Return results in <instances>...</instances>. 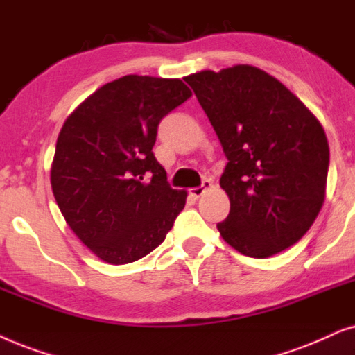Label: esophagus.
Segmentation results:
<instances>
[{
	"label": "esophagus",
	"instance_id": "obj_1",
	"mask_svg": "<svg viewBox=\"0 0 355 355\" xmlns=\"http://www.w3.org/2000/svg\"><path fill=\"white\" fill-rule=\"evenodd\" d=\"M212 187H214V185H212L211 180H205V182H202L201 187H193V188H190V193H191V196L200 198V196L205 195V193H206L207 190H211Z\"/></svg>",
	"mask_w": 355,
	"mask_h": 355
}]
</instances>
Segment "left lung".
<instances>
[{"mask_svg":"<svg viewBox=\"0 0 355 355\" xmlns=\"http://www.w3.org/2000/svg\"><path fill=\"white\" fill-rule=\"evenodd\" d=\"M229 162L220 188L225 243L269 258L304 237L324 202L329 146L318 118L279 79L252 64L185 76Z\"/></svg>","mask_w":355,"mask_h":355,"instance_id":"1","label":"left lung"}]
</instances>
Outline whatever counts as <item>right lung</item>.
Listing matches in <instances>:
<instances>
[{
  "mask_svg": "<svg viewBox=\"0 0 355 355\" xmlns=\"http://www.w3.org/2000/svg\"><path fill=\"white\" fill-rule=\"evenodd\" d=\"M191 97L182 79L128 74L103 84L66 118L50 182L66 224L108 264L157 248L185 207L153 148L162 118Z\"/></svg>",
  "mask_w": 355,
  "mask_h": 355,
  "instance_id": "right-lung-1",
  "label": "right lung"
}]
</instances>
